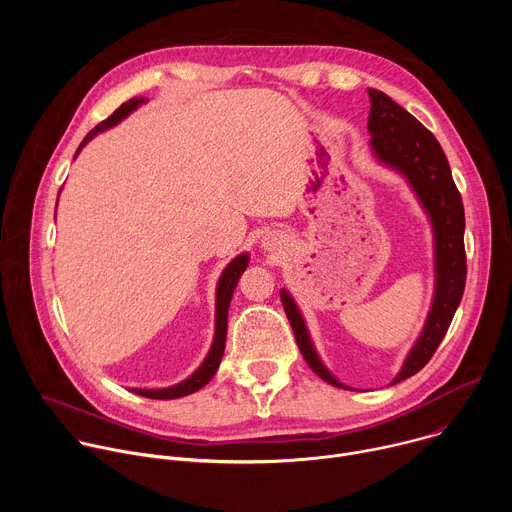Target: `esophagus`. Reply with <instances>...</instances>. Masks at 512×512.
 I'll return each instance as SVG.
<instances>
[{"instance_id":"esophagus-1","label":"esophagus","mask_w":512,"mask_h":512,"mask_svg":"<svg viewBox=\"0 0 512 512\" xmlns=\"http://www.w3.org/2000/svg\"><path fill=\"white\" fill-rule=\"evenodd\" d=\"M263 247H265L267 251L277 249V247H279V237H277V235H267V237L263 239Z\"/></svg>"}]
</instances>
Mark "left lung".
Masks as SVG:
<instances>
[{
    "label": "left lung",
    "instance_id": "1",
    "mask_svg": "<svg viewBox=\"0 0 512 512\" xmlns=\"http://www.w3.org/2000/svg\"><path fill=\"white\" fill-rule=\"evenodd\" d=\"M369 97L371 113L367 127L371 133L373 154L379 162L405 176L433 227L435 294L423 332L407 354L399 375L391 383L395 385L407 377H413L425 367L446 336L460 306L466 285V221L462 196L454 184L452 170L440 141L383 91L369 89ZM281 304L308 367L322 381L340 389H348L324 367V362L312 344L302 312L298 310L287 289H281Z\"/></svg>",
    "mask_w": 512,
    "mask_h": 512
}]
</instances>
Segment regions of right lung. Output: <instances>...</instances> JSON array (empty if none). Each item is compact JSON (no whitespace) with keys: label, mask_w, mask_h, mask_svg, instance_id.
Masks as SVG:
<instances>
[{"label":"right lung","mask_w":512,"mask_h":512,"mask_svg":"<svg viewBox=\"0 0 512 512\" xmlns=\"http://www.w3.org/2000/svg\"><path fill=\"white\" fill-rule=\"evenodd\" d=\"M148 99H141V97H135V99H129L127 103H123L119 109H115V113L111 117H107L105 121H101L93 131L87 133V137L83 139V143L79 145L77 150V156L81 154V150L85 148V145L101 131L117 125L119 121H123L131 111H135L141 103H145ZM75 156V158H77ZM249 265V255L243 253L239 257H235L223 271L221 279H218V285H216V324H214V340H212V346L204 358V362L200 364V367L182 383L174 385V387H168V389H131L133 393L141 395V397H150V399H178V397H186L190 393H196L198 389H202L212 377L214 373L218 371V364H221V358H223V352H225V342H227V318H229V304H231V298H233V291L239 283V277L241 273L247 269Z\"/></svg>","instance_id":"add662e5"}]
</instances>
